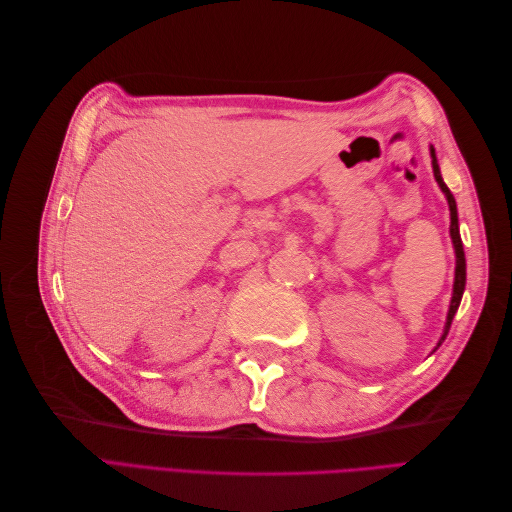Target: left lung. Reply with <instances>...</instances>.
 <instances>
[{
    "instance_id": "left-lung-1",
    "label": "left lung",
    "mask_w": 512,
    "mask_h": 512,
    "mask_svg": "<svg viewBox=\"0 0 512 512\" xmlns=\"http://www.w3.org/2000/svg\"><path fill=\"white\" fill-rule=\"evenodd\" d=\"M431 153V166H433V177H436L440 190L446 196V203L448 209H451V239H453V247H455V282H453V297H451V305H448V314H446V324H444V331L440 342L436 346V350L442 346V342L448 335V329H451V322L457 314L461 297H463V290H466V254H463V243H461V235H459V218H457V203H455V196L451 194V190L446 188V183L440 175V166H438V158H436V149L429 147Z\"/></svg>"
}]
</instances>
